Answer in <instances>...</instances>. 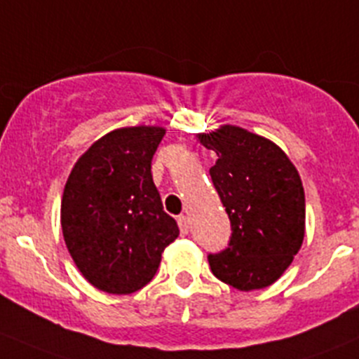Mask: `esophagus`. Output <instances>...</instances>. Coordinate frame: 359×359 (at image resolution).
<instances>
[{"label":"esophagus","instance_id":"esophagus-1","mask_svg":"<svg viewBox=\"0 0 359 359\" xmlns=\"http://www.w3.org/2000/svg\"><path fill=\"white\" fill-rule=\"evenodd\" d=\"M177 225H180V231H182V234L183 236H187V234H189V218L185 217V215H180V217H177Z\"/></svg>","mask_w":359,"mask_h":359}]
</instances>
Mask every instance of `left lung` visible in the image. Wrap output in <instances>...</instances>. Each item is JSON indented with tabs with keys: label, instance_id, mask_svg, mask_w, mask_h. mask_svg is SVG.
Here are the masks:
<instances>
[{
	"label": "left lung",
	"instance_id": "8db88e82",
	"mask_svg": "<svg viewBox=\"0 0 359 359\" xmlns=\"http://www.w3.org/2000/svg\"><path fill=\"white\" fill-rule=\"evenodd\" d=\"M217 153L211 182L231 220V240L208 254L213 275L240 291L268 287L287 269L305 236V192L285 153L240 126L199 135Z\"/></svg>",
	"mask_w": 359,
	"mask_h": 359
}]
</instances>
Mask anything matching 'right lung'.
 <instances>
[{
	"mask_svg": "<svg viewBox=\"0 0 359 359\" xmlns=\"http://www.w3.org/2000/svg\"><path fill=\"white\" fill-rule=\"evenodd\" d=\"M163 135L158 126H130L104 135L77 160L65 185V243L88 282L109 294L144 287L165 247L180 234L151 176L153 155Z\"/></svg>",
	"mask_w": 359,
	"mask_h": 359,
	"instance_id": "right-lung-1",
	"label": "right lung"
}]
</instances>
